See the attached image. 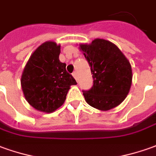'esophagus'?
Listing matches in <instances>:
<instances>
[{
  "mask_svg": "<svg viewBox=\"0 0 156 156\" xmlns=\"http://www.w3.org/2000/svg\"><path fill=\"white\" fill-rule=\"evenodd\" d=\"M72 75H73V76H74V78H75L76 80H77V73H76V72H74Z\"/></svg>",
  "mask_w": 156,
  "mask_h": 156,
  "instance_id": "obj_1",
  "label": "esophagus"
}]
</instances>
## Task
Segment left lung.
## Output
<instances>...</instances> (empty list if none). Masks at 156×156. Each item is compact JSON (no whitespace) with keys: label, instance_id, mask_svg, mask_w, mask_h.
<instances>
[{"label":"left lung","instance_id":"obj_1","mask_svg":"<svg viewBox=\"0 0 156 156\" xmlns=\"http://www.w3.org/2000/svg\"><path fill=\"white\" fill-rule=\"evenodd\" d=\"M91 67L93 85L83 91L85 100L99 110H109L121 104L130 91L133 72L129 61L118 47L109 41L93 40L80 44Z\"/></svg>","mask_w":156,"mask_h":156}]
</instances>
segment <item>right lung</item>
I'll list each match as a JSON object with an SVG mask.
<instances>
[{
    "label": "right lung",
    "mask_w": 156,
    "mask_h": 156,
    "mask_svg": "<svg viewBox=\"0 0 156 156\" xmlns=\"http://www.w3.org/2000/svg\"><path fill=\"white\" fill-rule=\"evenodd\" d=\"M60 45L54 41L41 44L27 62L21 77V87L27 102L37 110L51 113L62 106L74 77L59 61Z\"/></svg>",
    "instance_id": "add662e5"
}]
</instances>
